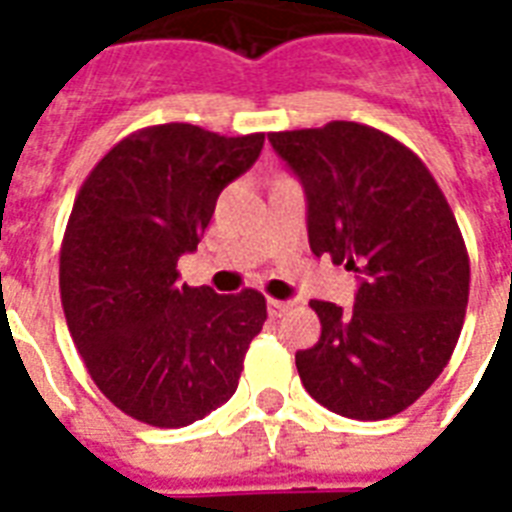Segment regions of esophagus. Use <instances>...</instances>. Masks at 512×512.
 <instances>
[{
	"instance_id": "esophagus-1",
	"label": "esophagus",
	"mask_w": 512,
	"mask_h": 512,
	"mask_svg": "<svg viewBox=\"0 0 512 512\" xmlns=\"http://www.w3.org/2000/svg\"><path fill=\"white\" fill-rule=\"evenodd\" d=\"M289 308H292V303H289V300H276V297H271V300H268V313H271V319H281V316H284Z\"/></svg>"
}]
</instances>
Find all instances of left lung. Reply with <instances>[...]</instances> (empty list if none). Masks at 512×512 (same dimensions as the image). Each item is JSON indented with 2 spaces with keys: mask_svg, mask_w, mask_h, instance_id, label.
<instances>
[{
  "mask_svg": "<svg viewBox=\"0 0 512 512\" xmlns=\"http://www.w3.org/2000/svg\"><path fill=\"white\" fill-rule=\"evenodd\" d=\"M308 196L313 255L361 276L356 305L311 300L321 337L295 356L305 390L350 420H388L444 372L460 340L470 257L422 159L358 122L271 132Z\"/></svg>",
  "mask_w": 512,
  "mask_h": 512,
  "instance_id": "1",
  "label": "left lung"
}]
</instances>
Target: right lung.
Masks as SVG:
<instances>
[{"mask_svg": "<svg viewBox=\"0 0 512 512\" xmlns=\"http://www.w3.org/2000/svg\"><path fill=\"white\" fill-rule=\"evenodd\" d=\"M265 132L225 138L196 124L143 127L100 159L74 199L60 247V303L100 393L132 420L185 428L236 393L268 308L257 289L180 284L225 185Z\"/></svg>", "mask_w": 512, "mask_h": 512, "instance_id": "1", "label": "right lung"}]
</instances>
